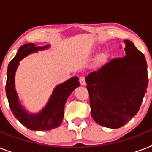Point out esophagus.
<instances>
[{
  "mask_svg": "<svg viewBox=\"0 0 152 152\" xmlns=\"http://www.w3.org/2000/svg\"><path fill=\"white\" fill-rule=\"evenodd\" d=\"M80 84L82 86L86 85V80L84 76H80Z\"/></svg>",
  "mask_w": 152,
  "mask_h": 152,
  "instance_id": "obj_1",
  "label": "esophagus"
}]
</instances>
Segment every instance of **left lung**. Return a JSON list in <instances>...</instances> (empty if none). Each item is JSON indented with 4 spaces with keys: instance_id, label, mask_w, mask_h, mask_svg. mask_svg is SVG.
Segmentation results:
<instances>
[{
    "instance_id": "1",
    "label": "left lung",
    "mask_w": 152,
    "mask_h": 152,
    "mask_svg": "<svg viewBox=\"0 0 152 152\" xmlns=\"http://www.w3.org/2000/svg\"><path fill=\"white\" fill-rule=\"evenodd\" d=\"M125 57L110 60L86 77L91 117L103 127L118 129L139 111L148 85L143 53L125 40Z\"/></svg>"
}]
</instances>
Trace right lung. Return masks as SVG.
I'll return each mask as SVG.
<instances>
[{"label": "right lung", "mask_w": 152, "mask_h": 152, "mask_svg": "<svg viewBox=\"0 0 152 152\" xmlns=\"http://www.w3.org/2000/svg\"><path fill=\"white\" fill-rule=\"evenodd\" d=\"M49 46H35L33 43L24 44L19 49L17 54L10 61L7 71L6 95L13 115L25 127L34 131H46L58 127L64 117V104L69 95L75 88L80 86L77 76L69 79L56 87L46 107L38 114L28 113L23 108L18 100L15 90V72L19 61L33 52L48 48Z\"/></svg>", "instance_id": "add662e5"}]
</instances>
